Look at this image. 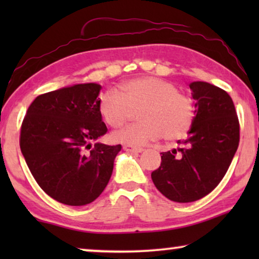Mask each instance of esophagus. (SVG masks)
<instances>
[{
	"label": "esophagus",
	"mask_w": 259,
	"mask_h": 259,
	"mask_svg": "<svg viewBox=\"0 0 259 259\" xmlns=\"http://www.w3.org/2000/svg\"><path fill=\"white\" fill-rule=\"evenodd\" d=\"M123 150L127 152H134V153H140V152L144 151V148L134 146V145H125V146H123Z\"/></svg>",
	"instance_id": "esophagus-1"
}]
</instances>
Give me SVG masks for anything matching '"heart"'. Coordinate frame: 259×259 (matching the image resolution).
Listing matches in <instances>:
<instances>
[{
    "mask_svg": "<svg viewBox=\"0 0 259 259\" xmlns=\"http://www.w3.org/2000/svg\"><path fill=\"white\" fill-rule=\"evenodd\" d=\"M140 122L113 133V139L128 145H143L162 136L172 141L186 136L193 125L196 108L189 95L168 81L143 76L126 81L121 92L108 90L99 97L98 109L104 121L119 127L140 109Z\"/></svg>",
    "mask_w": 259,
    "mask_h": 259,
    "instance_id": "heart-1",
    "label": "heart"
}]
</instances>
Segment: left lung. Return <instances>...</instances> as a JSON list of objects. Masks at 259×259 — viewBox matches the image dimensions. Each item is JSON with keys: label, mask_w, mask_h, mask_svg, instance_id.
<instances>
[{"label": "left lung", "mask_w": 259, "mask_h": 259, "mask_svg": "<svg viewBox=\"0 0 259 259\" xmlns=\"http://www.w3.org/2000/svg\"><path fill=\"white\" fill-rule=\"evenodd\" d=\"M190 88L196 116L187 139L178 151L162 152L160 166L151 175L155 187L177 203L199 200L212 192L239 145V120L231 97L203 81L190 83Z\"/></svg>", "instance_id": "obj_1"}]
</instances>
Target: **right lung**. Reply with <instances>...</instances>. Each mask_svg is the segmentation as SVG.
<instances>
[{
    "mask_svg": "<svg viewBox=\"0 0 259 259\" xmlns=\"http://www.w3.org/2000/svg\"><path fill=\"white\" fill-rule=\"evenodd\" d=\"M97 83L41 94L21 125L20 147L38 186L59 203L94 201L111 179L121 145L92 143L107 132L98 109Z\"/></svg>",
    "mask_w": 259,
    "mask_h": 259,
    "instance_id": "right-lung-1",
    "label": "right lung"
}]
</instances>
